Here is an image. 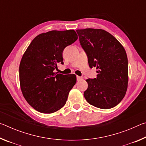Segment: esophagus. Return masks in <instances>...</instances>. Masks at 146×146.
I'll list each match as a JSON object with an SVG mask.
<instances>
[{"label": "esophagus", "mask_w": 146, "mask_h": 146, "mask_svg": "<svg viewBox=\"0 0 146 146\" xmlns=\"http://www.w3.org/2000/svg\"><path fill=\"white\" fill-rule=\"evenodd\" d=\"M82 79H83V78L82 77V76H76V80H77L78 81H79V80H82Z\"/></svg>", "instance_id": "34e87169"}]
</instances>
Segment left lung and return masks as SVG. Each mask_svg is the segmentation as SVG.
<instances>
[{
	"label": "left lung",
	"instance_id": "1",
	"mask_svg": "<svg viewBox=\"0 0 146 146\" xmlns=\"http://www.w3.org/2000/svg\"><path fill=\"white\" fill-rule=\"evenodd\" d=\"M88 56L91 68H97V78H88L84 96L89 104L110 109L119 104L126 93L128 62L124 48L111 34L100 29L76 31Z\"/></svg>",
	"mask_w": 146,
	"mask_h": 146
}]
</instances>
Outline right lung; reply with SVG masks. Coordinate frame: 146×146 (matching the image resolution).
<instances>
[{
    "label": "right lung",
    "mask_w": 146,
    "mask_h": 146,
    "mask_svg": "<svg viewBox=\"0 0 146 146\" xmlns=\"http://www.w3.org/2000/svg\"><path fill=\"white\" fill-rule=\"evenodd\" d=\"M73 29L53 30L38 35L31 41L19 66L20 84L24 97L32 108L52 113L66 104L76 75L54 73L63 64L64 48L77 40Z\"/></svg>",
    "instance_id": "add662e5"
}]
</instances>
